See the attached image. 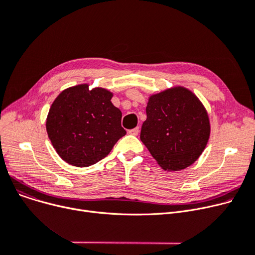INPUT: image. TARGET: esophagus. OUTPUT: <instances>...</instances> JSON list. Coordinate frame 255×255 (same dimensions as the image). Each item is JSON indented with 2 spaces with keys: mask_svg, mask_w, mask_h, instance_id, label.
I'll list each match as a JSON object with an SVG mask.
<instances>
[{
  "mask_svg": "<svg viewBox=\"0 0 255 255\" xmlns=\"http://www.w3.org/2000/svg\"><path fill=\"white\" fill-rule=\"evenodd\" d=\"M138 132H139V128L138 127H135V128H133V129L128 131V133H129V134H131V135H137Z\"/></svg>",
  "mask_w": 255,
  "mask_h": 255,
  "instance_id": "34e87169",
  "label": "esophagus"
}]
</instances>
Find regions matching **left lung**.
Wrapping results in <instances>:
<instances>
[{
	"label": "left lung",
	"instance_id": "1",
	"mask_svg": "<svg viewBox=\"0 0 255 255\" xmlns=\"http://www.w3.org/2000/svg\"><path fill=\"white\" fill-rule=\"evenodd\" d=\"M140 140L164 170H181L195 162L210 136L204 105L192 92L172 88L150 97Z\"/></svg>",
	"mask_w": 255,
	"mask_h": 255
}]
</instances>
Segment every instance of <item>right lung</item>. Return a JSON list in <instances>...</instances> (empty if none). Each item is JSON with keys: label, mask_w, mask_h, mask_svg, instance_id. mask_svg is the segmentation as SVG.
Masks as SVG:
<instances>
[{"label": "right lung", "mask_w": 255, "mask_h": 255, "mask_svg": "<svg viewBox=\"0 0 255 255\" xmlns=\"http://www.w3.org/2000/svg\"><path fill=\"white\" fill-rule=\"evenodd\" d=\"M105 89L79 85L63 91L51 104L46 130L59 156L71 165L86 167L110 154L126 134L122 113Z\"/></svg>", "instance_id": "1"}]
</instances>
